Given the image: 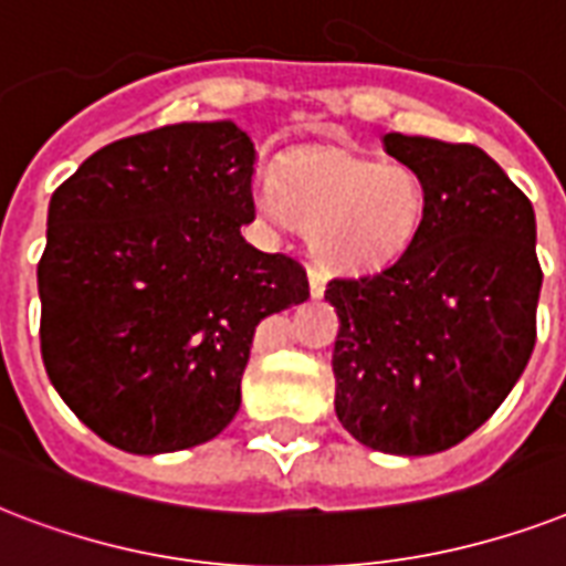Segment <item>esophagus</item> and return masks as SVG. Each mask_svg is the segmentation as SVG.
Wrapping results in <instances>:
<instances>
[{"mask_svg":"<svg viewBox=\"0 0 566 566\" xmlns=\"http://www.w3.org/2000/svg\"><path fill=\"white\" fill-rule=\"evenodd\" d=\"M306 277H310V292H313V297H322L324 283H327V274H324V269H318V265H310V269H306Z\"/></svg>","mask_w":566,"mask_h":566,"instance_id":"1","label":"esophagus"}]
</instances>
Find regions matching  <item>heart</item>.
Instances as JSON below:
<instances>
[{
	"label": "heart",
	"instance_id": "1",
	"mask_svg": "<svg viewBox=\"0 0 566 566\" xmlns=\"http://www.w3.org/2000/svg\"><path fill=\"white\" fill-rule=\"evenodd\" d=\"M262 212L297 223L331 265L371 269L405 251L422 218V186L401 165L345 150L292 153L260 186Z\"/></svg>",
	"mask_w": 566,
	"mask_h": 566
}]
</instances>
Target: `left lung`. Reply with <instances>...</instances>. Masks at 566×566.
<instances>
[{
    "mask_svg": "<svg viewBox=\"0 0 566 566\" xmlns=\"http://www.w3.org/2000/svg\"><path fill=\"white\" fill-rule=\"evenodd\" d=\"M384 147L424 191L396 260L333 277L336 416L387 454L467 440L514 389L537 339L543 271L532 200L475 144L389 133Z\"/></svg>",
    "mask_w": 566,
    "mask_h": 566,
    "instance_id": "obj_1",
    "label": "left lung"
}]
</instances>
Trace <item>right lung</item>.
<instances>
[{"instance_id": "1", "label": "right lung", "mask_w": 566, "mask_h": 566, "mask_svg": "<svg viewBox=\"0 0 566 566\" xmlns=\"http://www.w3.org/2000/svg\"><path fill=\"white\" fill-rule=\"evenodd\" d=\"M253 144L230 120L96 150L50 200L38 262L52 387L115 449L212 440L242 405L256 324L310 297L304 265L242 239Z\"/></svg>"}]
</instances>
